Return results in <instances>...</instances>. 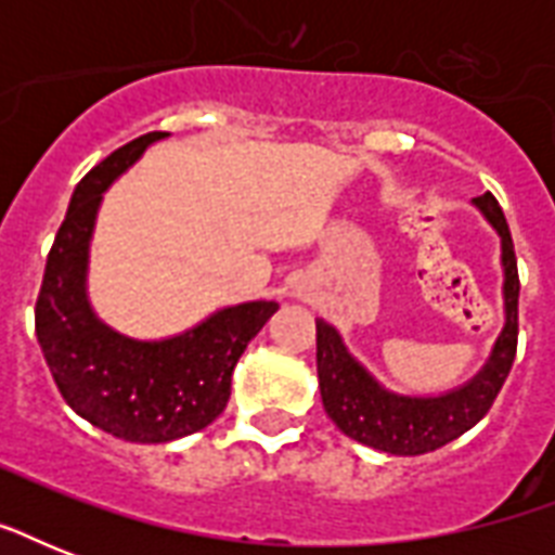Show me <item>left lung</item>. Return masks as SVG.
<instances>
[{"mask_svg": "<svg viewBox=\"0 0 555 555\" xmlns=\"http://www.w3.org/2000/svg\"><path fill=\"white\" fill-rule=\"evenodd\" d=\"M475 207L490 218L501 235V264H504V308L507 322L492 348L490 363L483 365L464 388L440 397L391 395L371 377L328 322L317 320V371H320L322 405L328 417L348 438L388 455H426L447 447L449 440L469 431L495 403L507 379L518 348V261L507 218L492 192L475 198Z\"/></svg>", "mask_w": 555, "mask_h": 555, "instance_id": "left-lung-1", "label": "left lung"}]
</instances>
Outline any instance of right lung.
Returning <instances> with one entry per match:
<instances>
[{
  "label": "right lung",
  "instance_id": "obj_1",
  "mask_svg": "<svg viewBox=\"0 0 555 555\" xmlns=\"http://www.w3.org/2000/svg\"><path fill=\"white\" fill-rule=\"evenodd\" d=\"M160 138L167 132L134 138L77 184L34 308L37 339L65 403L91 426L132 443H167L216 421L230 400L238 357L279 311L276 302L235 305L160 343L129 339L94 317L86 261L100 198Z\"/></svg>",
  "mask_w": 555,
  "mask_h": 555
}]
</instances>
